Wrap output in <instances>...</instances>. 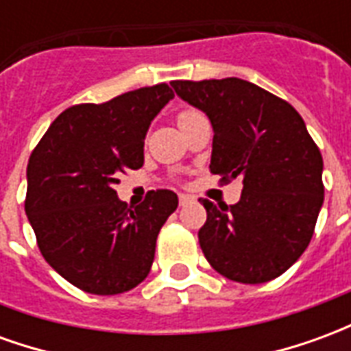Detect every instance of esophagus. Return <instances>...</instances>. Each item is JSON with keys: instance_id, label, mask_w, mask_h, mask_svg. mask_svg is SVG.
I'll use <instances>...</instances> for the list:
<instances>
[{"instance_id": "esophagus-1", "label": "esophagus", "mask_w": 351, "mask_h": 351, "mask_svg": "<svg viewBox=\"0 0 351 351\" xmlns=\"http://www.w3.org/2000/svg\"><path fill=\"white\" fill-rule=\"evenodd\" d=\"M178 203H180V206H186L190 205V203H193V197H190V195H178Z\"/></svg>"}]
</instances>
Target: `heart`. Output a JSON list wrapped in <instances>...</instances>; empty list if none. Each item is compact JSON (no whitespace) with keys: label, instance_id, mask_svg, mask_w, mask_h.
I'll return each instance as SVG.
<instances>
[{"label":"heart","instance_id":"b5f03b06","mask_svg":"<svg viewBox=\"0 0 351 351\" xmlns=\"http://www.w3.org/2000/svg\"><path fill=\"white\" fill-rule=\"evenodd\" d=\"M195 116H199V112L195 108H182L178 114H176V122H178V128H182L184 123H188L190 120H193Z\"/></svg>","mask_w":351,"mask_h":351}]
</instances>
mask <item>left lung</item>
Here are the masks:
<instances>
[{
  "mask_svg": "<svg viewBox=\"0 0 351 351\" xmlns=\"http://www.w3.org/2000/svg\"><path fill=\"white\" fill-rule=\"evenodd\" d=\"M213 123L210 173L243 180L235 205L203 199L199 244L221 276L263 284L306 250L324 205V160L301 114L248 80H173Z\"/></svg>",
  "mask_w": 351,
  "mask_h": 351,
  "instance_id": "left-lung-1",
  "label": "left lung"
}]
</instances>
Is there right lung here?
<instances>
[{
  "instance_id": "right-lung-1",
  "label": "right lung",
  "mask_w": 351,
  "mask_h": 351,
  "mask_svg": "<svg viewBox=\"0 0 351 351\" xmlns=\"http://www.w3.org/2000/svg\"><path fill=\"white\" fill-rule=\"evenodd\" d=\"M175 97L161 82L107 103H80L50 123L27 161V220L47 263L93 295L130 291L148 276L161 226L178 206L171 190L131 208L118 176L145 163V137Z\"/></svg>"
}]
</instances>
